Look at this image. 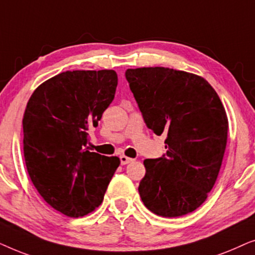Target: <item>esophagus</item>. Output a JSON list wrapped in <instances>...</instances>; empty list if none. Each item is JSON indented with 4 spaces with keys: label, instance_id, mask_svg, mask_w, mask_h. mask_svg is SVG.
I'll list each match as a JSON object with an SVG mask.
<instances>
[{
    "label": "esophagus",
    "instance_id": "esophagus-1",
    "mask_svg": "<svg viewBox=\"0 0 255 255\" xmlns=\"http://www.w3.org/2000/svg\"><path fill=\"white\" fill-rule=\"evenodd\" d=\"M120 159H121V163H122V165H128V163H130V162L133 161V159L128 158V156L124 155V154L121 155Z\"/></svg>",
    "mask_w": 255,
    "mask_h": 255
}]
</instances>
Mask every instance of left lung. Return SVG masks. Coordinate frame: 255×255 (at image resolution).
I'll use <instances>...</instances> for the list:
<instances>
[{
  "label": "left lung",
  "mask_w": 255,
  "mask_h": 255,
  "mask_svg": "<svg viewBox=\"0 0 255 255\" xmlns=\"http://www.w3.org/2000/svg\"><path fill=\"white\" fill-rule=\"evenodd\" d=\"M148 128L166 135V155L146 159L139 195L161 217H180L203 204L215 186L228 142L229 121L207 80L165 67L125 73Z\"/></svg>",
  "instance_id": "obj_1"
}]
</instances>
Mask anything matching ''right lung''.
I'll use <instances>...</instances> for the list:
<instances>
[{
	"label": "right lung",
	"instance_id": "add662e5",
	"mask_svg": "<svg viewBox=\"0 0 255 255\" xmlns=\"http://www.w3.org/2000/svg\"><path fill=\"white\" fill-rule=\"evenodd\" d=\"M117 73L67 71L37 87L23 117V149L27 173L44 201L68 217L93 212L102 203L120 166L118 156L86 148L113 102Z\"/></svg>",
	"mask_w": 255,
	"mask_h": 255
}]
</instances>
